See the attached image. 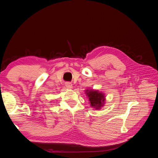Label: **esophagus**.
<instances>
[{
    "label": "esophagus",
    "mask_w": 158,
    "mask_h": 158,
    "mask_svg": "<svg viewBox=\"0 0 158 158\" xmlns=\"http://www.w3.org/2000/svg\"><path fill=\"white\" fill-rule=\"evenodd\" d=\"M65 85H66V87L67 88H69V89L72 88V87H73V86H72V85H72V83H69V82L66 83Z\"/></svg>",
    "instance_id": "esophagus-1"
}]
</instances>
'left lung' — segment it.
<instances>
[{
	"label": "left lung",
	"mask_w": 158,
	"mask_h": 158,
	"mask_svg": "<svg viewBox=\"0 0 158 158\" xmlns=\"http://www.w3.org/2000/svg\"><path fill=\"white\" fill-rule=\"evenodd\" d=\"M87 94L88 95L89 102L91 104L90 105L92 106L96 107V109H99L102 106L105 98H104V95L102 93H100L98 91L90 90L87 93Z\"/></svg>",
	"instance_id": "1"
}]
</instances>
